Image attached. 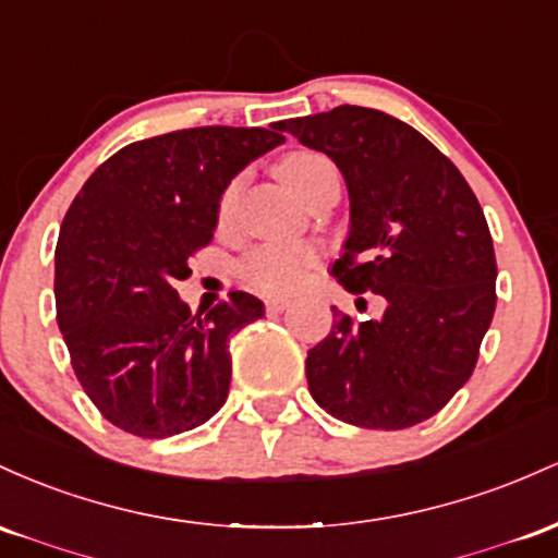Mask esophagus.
I'll return each instance as SVG.
<instances>
[{"label": "esophagus", "mask_w": 558, "mask_h": 558, "mask_svg": "<svg viewBox=\"0 0 558 558\" xmlns=\"http://www.w3.org/2000/svg\"><path fill=\"white\" fill-rule=\"evenodd\" d=\"M287 308H290V300H284V298H268L266 300V311L268 313H281Z\"/></svg>", "instance_id": "esophagus-1"}]
</instances>
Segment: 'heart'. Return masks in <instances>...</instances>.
Masks as SVG:
<instances>
[{
	"label": "heart",
	"instance_id": "heart-1",
	"mask_svg": "<svg viewBox=\"0 0 558 558\" xmlns=\"http://www.w3.org/2000/svg\"><path fill=\"white\" fill-rule=\"evenodd\" d=\"M327 162L318 153H292L279 160L277 177L290 186L292 192L303 184L305 177L316 166ZM242 179H234L227 186L221 197V218H229L234 210L236 197H240ZM316 253L305 245H266L255 250L253 255L242 266V277H245L255 290L266 292V295H287V292L298 290L305 277L311 274Z\"/></svg>",
	"mask_w": 558,
	"mask_h": 558
}]
</instances>
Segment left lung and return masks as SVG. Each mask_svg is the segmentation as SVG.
Masks as SVG:
<instances>
[{
	"instance_id": "1",
	"label": "left lung",
	"mask_w": 558,
	"mask_h": 558,
	"mask_svg": "<svg viewBox=\"0 0 558 558\" xmlns=\"http://www.w3.org/2000/svg\"><path fill=\"white\" fill-rule=\"evenodd\" d=\"M279 126L345 179L350 231L331 274L387 303L368 322L331 308V331L305 359L311 396L355 427H414L466 385L493 322L485 213L459 168L387 112L340 105Z\"/></svg>"
}]
</instances>
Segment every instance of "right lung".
<instances>
[{"mask_svg": "<svg viewBox=\"0 0 558 558\" xmlns=\"http://www.w3.org/2000/svg\"><path fill=\"white\" fill-rule=\"evenodd\" d=\"M199 126L126 144L86 179L54 250L58 324L73 372L110 424L136 437L195 429L227 403L229 337L263 303L231 292L192 316L173 284L213 240L231 179L284 136Z\"/></svg>", "mask_w": 558, "mask_h": 558, "instance_id": "right-lung-1", "label": "right lung"}]
</instances>
